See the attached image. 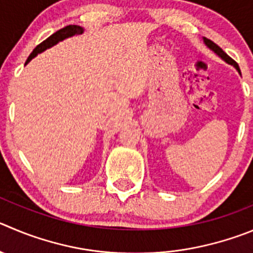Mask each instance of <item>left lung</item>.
<instances>
[{"label":"left lung","mask_w":253,"mask_h":253,"mask_svg":"<svg viewBox=\"0 0 253 253\" xmlns=\"http://www.w3.org/2000/svg\"><path fill=\"white\" fill-rule=\"evenodd\" d=\"M204 40H205V43H206V44H207V46H209V47H210V48H211V49H212V51H214V52H216L217 55H218V56H219V57L222 58V60H225V61H226V62H227V63H230V65H233V66H235V67H236V70H237V71H238V72H240V73H241V71H240V67H238L237 62H236V61H233V60H232V58H231V57H230V56H228V55H227V53H226V52H225V51H223V49H222V48H221V47H219V46H217V44H216V43H214V42H212V41H211V40L206 39V37H205V39H204Z\"/></svg>","instance_id":"8db88e82"}]
</instances>
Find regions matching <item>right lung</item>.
Wrapping results in <instances>:
<instances>
[{
	"label": "right lung",
	"mask_w": 253,
	"mask_h": 253,
	"mask_svg": "<svg viewBox=\"0 0 253 253\" xmlns=\"http://www.w3.org/2000/svg\"><path fill=\"white\" fill-rule=\"evenodd\" d=\"M82 32H84L82 27H80V26H76V25H70V26H66V27L61 28V30H58L57 32H55L53 35H51L48 39L44 40L43 42H41L40 44H37V46L35 47L34 51L31 52V55L28 56L26 63L30 62V61L32 60L35 56H37V53H41V52H43L44 49L49 48V47H52L53 44L58 43V42L62 41V40H65V39H67V37L73 36V35H81Z\"/></svg>",
	"instance_id": "right-lung-1"
}]
</instances>
